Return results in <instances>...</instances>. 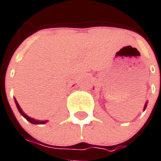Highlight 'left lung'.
Instances as JSON below:
<instances>
[{"instance_id":"obj_1","label":"left lung","mask_w":161,"mask_h":161,"mask_svg":"<svg viewBox=\"0 0 161 161\" xmlns=\"http://www.w3.org/2000/svg\"><path fill=\"white\" fill-rule=\"evenodd\" d=\"M147 103H148V102H146V103H145V107H144V110H145V108H146V107H147Z\"/></svg>"}]
</instances>
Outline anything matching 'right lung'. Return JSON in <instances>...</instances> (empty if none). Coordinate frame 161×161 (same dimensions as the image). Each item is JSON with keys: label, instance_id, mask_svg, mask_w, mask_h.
Here are the masks:
<instances>
[{"label": "right lung", "instance_id": "add662e5", "mask_svg": "<svg viewBox=\"0 0 161 161\" xmlns=\"http://www.w3.org/2000/svg\"><path fill=\"white\" fill-rule=\"evenodd\" d=\"M15 103H16V107H17V109H18L19 113H20V114H21L22 115V116H23V117L25 118L27 121H29V122L31 123V124H33V125H44V124H46V123L48 121V120H37L33 119V118L29 117L28 115H26V114L23 112V110L21 109L20 105H19V103H17V101H16V98H15Z\"/></svg>", "mask_w": 161, "mask_h": 161}]
</instances>
